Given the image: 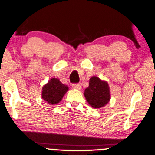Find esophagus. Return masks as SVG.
<instances>
[{
	"instance_id": "esophagus-1",
	"label": "esophagus",
	"mask_w": 155,
	"mask_h": 155,
	"mask_svg": "<svg viewBox=\"0 0 155 155\" xmlns=\"http://www.w3.org/2000/svg\"><path fill=\"white\" fill-rule=\"evenodd\" d=\"M72 87L76 89V90H80L81 89V85L79 84H72Z\"/></svg>"
}]
</instances>
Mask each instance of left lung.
Returning a JSON list of instances; mask_svg holds the SVG:
<instances>
[{"instance_id": "left-lung-1", "label": "left lung", "mask_w": 155, "mask_h": 155, "mask_svg": "<svg viewBox=\"0 0 155 155\" xmlns=\"http://www.w3.org/2000/svg\"><path fill=\"white\" fill-rule=\"evenodd\" d=\"M84 95L92 108L104 107L111 99L108 82L97 76H92L89 81V87L84 92Z\"/></svg>"}]
</instances>
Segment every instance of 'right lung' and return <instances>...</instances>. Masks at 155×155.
I'll return each mask as SVG.
<instances>
[{
    "mask_svg": "<svg viewBox=\"0 0 155 155\" xmlns=\"http://www.w3.org/2000/svg\"><path fill=\"white\" fill-rule=\"evenodd\" d=\"M68 87L63 84L56 78H51L42 87L41 97L49 105L58 104L68 90Z\"/></svg>",
    "mask_w": 155,
    "mask_h": 155,
    "instance_id": "obj_1",
    "label": "right lung"
}]
</instances>
